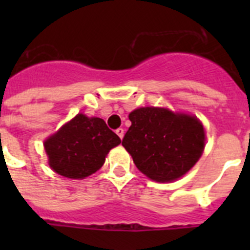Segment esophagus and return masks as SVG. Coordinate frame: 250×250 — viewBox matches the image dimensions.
<instances>
[{
	"mask_svg": "<svg viewBox=\"0 0 250 250\" xmlns=\"http://www.w3.org/2000/svg\"><path fill=\"white\" fill-rule=\"evenodd\" d=\"M124 132H125V131H124L123 127H119V129L116 130V134H118L119 138H120V139H123V138H124Z\"/></svg>",
	"mask_w": 250,
	"mask_h": 250,
	"instance_id": "obj_1",
	"label": "esophagus"
}]
</instances>
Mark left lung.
I'll use <instances>...</instances> for the list:
<instances>
[{
    "mask_svg": "<svg viewBox=\"0 0 250 250\" xmlns=\"http://www.w3.org/2000/svg\"><path fill=\"white\" fill-rule=\"evenodd\" d=\"M131 126L123 139L136 167L151 180L173 182L202 156L205 134L200 121L167 109L140 107L130 112Z\"/></svg>",
    "mask_w": 250,
    "mask_h": 250,
    "instance_id": "left-lung-1",
    "label": "left lung"
}]
</instances>
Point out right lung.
I'll list each match as a JSON object with an SVG mask.
<instances>
[{
  "label": "right lung",
  "instance_id": "add662e5",
  "mask_svg": "<svg viewBox=\"0 0 250 250\" xmlns=\"http://www.w3.org/2000/svg\"><path fill=\"white\" fill-rule=\"evenodd\" d=\"M120 138L100 118L79 114L45 141L51 169L60 175L83 179L98 171Z\"/></svg>",
  "mask_w": 250,
  "mask_h": 250
}]
</instances>
